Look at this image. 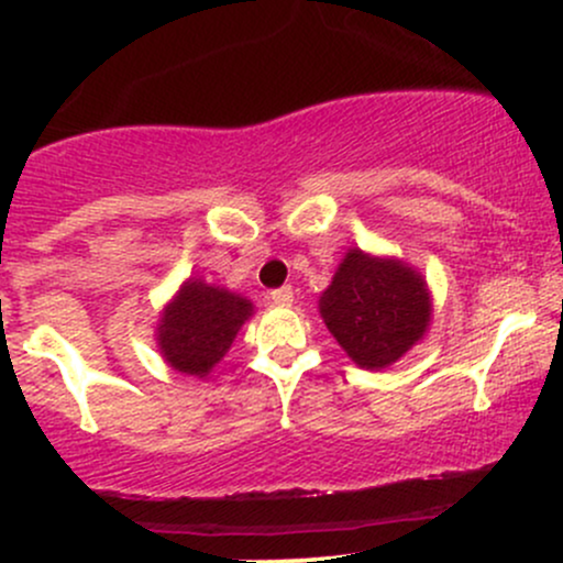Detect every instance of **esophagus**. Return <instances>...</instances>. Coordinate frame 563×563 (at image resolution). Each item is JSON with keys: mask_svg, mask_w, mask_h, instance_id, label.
<instances>
[{"mask_svg": "<svg viewBox=\"0 0 563 563\" xmlns=\"http://www.w3.org/2000/svg\"><path fill=\"white\" fill-rule=\"evenodd\" d=\"M269 299H273L277 307H290V303H294V288H290V286L275 288L273 294H269Z\"/></svg>", "mask_w": 563, "mask_h": 563, "instance_id": "esophagus-1", "label": "esophagus"}]
</instances>
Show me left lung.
<instances>
[{
  "mask_svg": "<svg viewBox=\"0 0 563 563\" xmlns=\"http://www.w3.org/2000/svg\"><path fill=\"white\" fill-rule=\"evenodd\" d=\"M318 309L346 357L365 371L389 367L421 344L434 314L429 283L416 267L363 249L346 251Z\"/></svg>",
  "mask_w": 563,
  "mask_h": 563,
  "instance_id": "8db88e82",
  "label": "left lung"
}]
</instances>
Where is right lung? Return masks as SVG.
Returning <instances> with one entry per match:
<instances>
[{
  "instance_id": "right-lung-1",
  "label": "right lung",
  "mask_w": 563,
  "mask_h": 563,
  "mask_svg": "<svg viewBox=\"0 0 563 563\" xmlns=\"http://www.w3.org/2000/svg\"><path fill=\"white\" fill-rule=\"evenodd\" d=\"M251 314L254 301L245 296L200 277H187L158 314L156 346L161 357L172 371L206 378L230 352Z\"/></svg>"
}]
</instances>
